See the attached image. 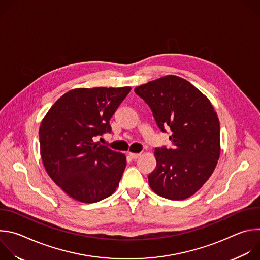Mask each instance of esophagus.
I'll list each match as a JSON object with an SVG mask.
<instances>
[{"label": "esophagus", "mask_w": 260, "mask_h": 260, "mask_svg": "<svg viewBox=\"0 0 260 260\" xmlns=\"http://www.w3.org/2000/svg\"><path fill=\"white\" fill-rule=\"evenodd\" d=\"M128 155H129L133 159H137V158H139V157L141 156V154H140V153H132V152H129V153H128Z\"/></svg>", "instance_id": "obj_1"}]
</instances>
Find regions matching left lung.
<instances>
[{"label": "left lung", "mask_w": 260, "mask_h": 260, "mask_svg": "<svg viewBox=\"0 0 260 260\" xmlns=\"http://www.w3.org/2000/svg\"><path fill=\"white\" fill-rule=\"evenodd\" d=\"M150 107L158 128H170L172 148L157 147L156 168L148 176L158 196L185 200L194 194L215 170L220 155V123L208 100L191 83L168 75L135 88Z\"/></svg>", "instance_id": "8db88e82"}]
</instances>
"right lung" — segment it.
Returning <instances> with one entry per match:
<instances>
[{
    "label": "right lung",
    "instance_id": "1",
    "mask_svg": "<svg viewBox=\"0 0 260 260\" xmlns=\"http://www.w3.org/2000/svg\"><path fill=\"white\" fill-rule=\"evenodd\" d=\"M131 89H73L60 96L44 117L39 129L43 165L74 200L96 203L116 190L125 156L94 139L111 133L110 119Z\"/></svg>",
    "mask_w": 260,
    "mask_h": 260
}]
</instances>
